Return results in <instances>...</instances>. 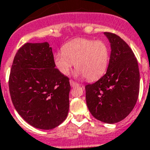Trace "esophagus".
Segmentation results:
<instances>
[{
	"mask_svg": "<svg viewBox=\"0 0 150 150\" xmlns=\"http://www.w3.org/2000/svg\"><path fill=\"white\" fill-rule=\"evenodd\" d=\"M70 85L71 86L74 87V86H79V84L77 83H75V81H73V80H70Z\"/></svg>",
	"mask_w": 150,
	"mask_h": 150,
	"instance_id": "esophagus-1",
	"label": "esophagus"
}]
</instances>
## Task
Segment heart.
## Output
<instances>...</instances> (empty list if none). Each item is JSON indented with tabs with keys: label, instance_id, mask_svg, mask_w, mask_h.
<instances>
[{
	"label": "heart",
	"instance_id": "b5f03b06",
	"mask_svg": "<svg viewBox=\"0 0 150 150\" xmlns=\"http://www.w3.org/2000/svg\"><path fill=\"white\" fill-rule=\"evenodd\" d=\"M109 50L101 40L76 38L67 42L53 56V62L63 75H69L75 65L78 75L88 80L101 77L108 67Z\"/></svg>",
	"mask_w": 150,
	"mask_h": 150
}]
</instances>
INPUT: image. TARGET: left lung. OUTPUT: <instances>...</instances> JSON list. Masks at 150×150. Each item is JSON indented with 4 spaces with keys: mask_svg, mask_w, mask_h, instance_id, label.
<instances>
[{
    "mask_svg": "<svg viewBox=\"0 0 150 150\" xmlns=\"http://www.w3.org/2000/svg\"><path fill=\"white\" fill-rule=\"evenodd\" d=\"M111 44L105 75L85 86L86 105L92 116L106 123L120 122L131 113L139 93L140 75L135 56L116 34L105 32Z\"/></svg>",
    "mask_w": 150,
    "mask_h": 150,
    "instance_id": "8db88e82",
    "label": "left lung"
}]
</instances>
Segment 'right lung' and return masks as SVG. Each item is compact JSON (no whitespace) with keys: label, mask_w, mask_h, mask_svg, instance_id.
<instances>
[{"label":"right lung","mask_w":150,"mask_h":150,"mask_svg":"<svg viewBox=\"0 0 150 150\" xmlns=\"http://www.w3.org/2000/svg\"><path fill=\"white\" fill-rule=\"evenodd\" d=\"M48 42L26 43L15 56L8 86L16 110L30 125L57 127L69 109V79L56 68Z\"/></svg>","instance_id":"1"}]
</instances>
